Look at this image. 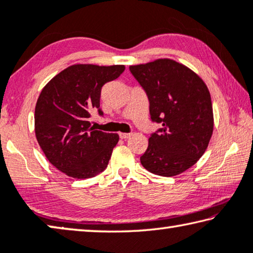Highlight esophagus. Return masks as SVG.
Here are the masks:
<instances>
[{
	"label": "esophagus",
	"instance_id": "esophagus-1",
	"mask_svg": "<svg viewBox=\"0 0 253 253\" xmlns=\"http://www.w3.org/2000/svg\"><path fill=\"white\" fill-rule=\"evenodd\" d=\"M119 136H120V138L126 139V138H129L131 136V133H119Z\"/></svg>",
	"mask_w": 253,
	"mask_h": 253
}]
</instances>
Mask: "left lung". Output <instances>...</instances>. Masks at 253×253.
Wrapping results in <instances>:
<instances>
[{"label": "left lung", "instance_id": "obj_1", "mask_svg": "<svg viewBox=\"0 0 253 253\" xmlns=\"http://www.w3.org/2000/svg\"><path fill=\"white\" fill-rule=\"evenodd\" d=\"M146 92L152 122L163 127L151 135L141 164L152 174L171 177L197 164L213 131V111L206 83L171 59L129 66Z\"/></svg>", "mask_w": 253, "mask_h": 253}]
</instances>
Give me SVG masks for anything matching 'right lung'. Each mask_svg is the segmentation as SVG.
Here are the masks:
<instances>
[{"label":"right lung","instance_id":"1","mask_svg":"<svg viewBox=\"0 0 253 253\" xmlns=\"http://www.w3.org/2000/svg\"><path fill=\"white\" fill-rule=\"evenodd\" d=\"M124 65L77 63L66 68L44 86L35 107V135L47 160L77 179L103 171L118 134L90 127L92 110H100L101 89L118 78Z\"/></svg>","mask_w":253,"mask_h":253}]
</instances>
